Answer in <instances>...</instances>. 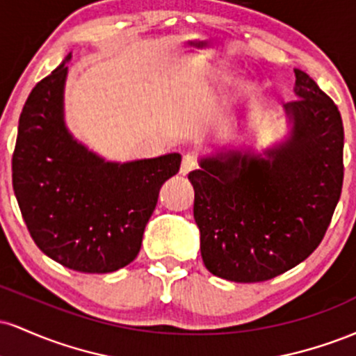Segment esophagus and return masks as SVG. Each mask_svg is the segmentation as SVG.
Here are the masks:
<instances>
[{"mask_svg": "<svg viewBox=\"0 0 356 356\" xmlns=\"http://www.w3.org/2000/svg\"><path fill=\"white\" fill-rule=\"evenodd\" d=\"M194 169H197V159H195L192 154H186L182 157V162H181V174L187 175L191 170H194Z\"/></svg>", "mask_w": 356, "mask_h": 356, "instance_id": "obj_1", "label": "esophagus"}]
</instances>
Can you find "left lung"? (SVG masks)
Instances as JSON below:
<instances>
[{
  "mask_svg": "<svg viewBox=\"0 0 356 356\" xmlns=\"http://www.w3.org/2000/svg\"><path fill=\"white\" fill-rule=\"evenodd\" d=\"M296 99L284 104L288 140L261 155L229 150L192 170L201 256L214 276L268 281L320 246L343 186V122L334 102L295 70Z\"/></svg>",
  "mask_w": 356,
  "mask_h": 356,
  "instance_id": "8db88e82",
  "label": "left lung"
}]
</instances>
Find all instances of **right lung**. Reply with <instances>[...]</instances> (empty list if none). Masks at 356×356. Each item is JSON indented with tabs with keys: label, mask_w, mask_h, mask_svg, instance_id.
<instances>
[{
	"label": "right lung",
	"mask_w": 356,
	"mask_h": 356,
	"mask_svg": "<svg viewBox=\"0 0 356 356\" xmlns=\"http://www.w3.org/2000/svg\"><path fill=\"white\" fill-rule=\"evenodd\" d=\"M35 85L19 115L13 191L35 244L61 266L112 273L136 259L159 191L181 155L115 164L65 127L67 61Z\"/></svg>",
	"instance_id": "1"
}]
</instances>
